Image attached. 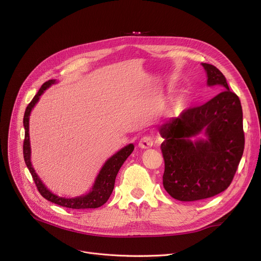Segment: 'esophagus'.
I'll use <instances>...</instances> for the list:
<instances>
[{
    "label": "esophagus",
    "mask_w": 261,
    "mask_h": 261,
    "mask_svg": "<svg viewBox=\"0 0 261 261\" xmlns=\"http://www.w3.org/2000/svg\"><path fill=\"white\" fill-rule=\"evenodd\" d=\"M153 143H154L153 138L151 136H149V135H145V136L141 137V139L139 140L138 145L141 149H149V148L152 147Z\"/></svg>",
    "instance_id": "1"
}]
</instances>
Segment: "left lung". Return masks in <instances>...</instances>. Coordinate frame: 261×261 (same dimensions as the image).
Returning <instances> with one entry per match:
<instances>
[{
	"mask_svg": "<svg viewBox=\"0 0 261 261\" xmlns=\"http://www.w3.org/2000/svg\"><path fill=\"white\" fill-rule=\"evenodd\" d=\"M207 86L224 90L209 101L189 108L160 127L165 161L163 185L180 201L206 199L232 182L244 151L241 101L229 90L225 76L214 65L202 63ZM204 132L205 140L194 141Z\"/></svg>",
	"mask_w": 261,
	"mask_h": 261,
	"instance_id": "8db88e82",
	"label": "left lung"
}]
</instances>
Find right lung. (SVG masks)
Instances as JSON below:
<instances>
[{
    "label": "right lung",
    "instance_id": "1",
    "mask_svg": "<svg viewBox=\"0 0 261 261\" xmlns=\"http://www.w3.org/2000/svg\"><path fill=\"white\" fill-rule=\"evenodd\" d=\"M56 80L51 79L46 81L37 94L31 100V102L28 105L24 117H23V125H24V141H23V158L25 165L29 168L32 178L36 184V187L40 195L43 196L45 199L54 202L56 204H59L61 206L69 207V209H96V207L101 206L103 203H106L109 199V197L113 191L114 182H116L117 174L121 168V166L126 161V159L132 154L134 151V144L130 143L126 147L121 149L118 153L112 155L111 158L105 163L101 167V169L96 176V180L94 182V185L92 186V190L87 194L76 198H62L55 194H52L47 187L43 184L36 174L34 168L31 164V148H30V136H29V120H30V113L32 111L35 103L38 101L39 96L43 94L44 91L49 88L51 85H55Z\"/></svg>",
    "mask_w": 261,
    "mask_h": 261
}]
</instances>
